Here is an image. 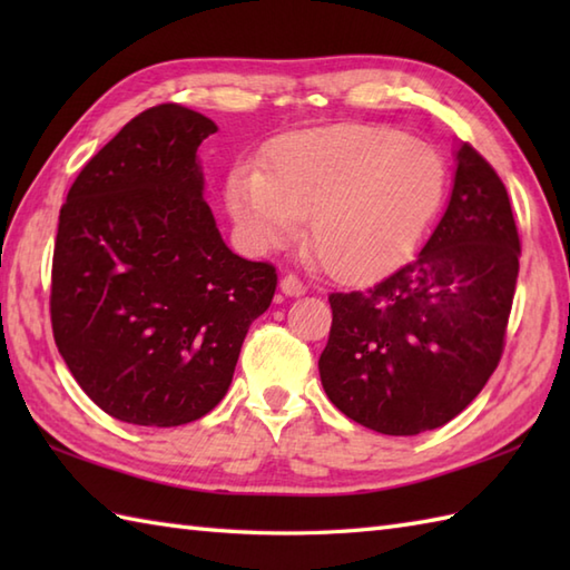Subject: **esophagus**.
I'll list each match as a JSON object with an SVG mask.
<instances>
[{
    "label": "esophagus",
    "mask_w": 570,
    "mask_h": 570,
    "mask_svg": "<svg viewBox=\"0 0 570 570\" xmlns=\"http://www.w3.org/2000/svg\"><path fill=\"white\" fill-rule=\"evenodd\" d=\"M282 292L286 294V296H301V294H306L308 288H306V284L301 282V278L296 276V274H284L282 276Z\"/></svg>",
    "instance_id": "34e87169"
}]
</instances>
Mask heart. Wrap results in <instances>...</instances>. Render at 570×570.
<instances>
[{"label":"heart","mask_w":570,"mask_h":570,"mask_svg":"<svg viewBox=\"0 0 570 570\" xmlns=\"http://www.w3.org/2000/svg\"><path fill=\"white\" fill-rule=\"evenodd\" d=\"M443 164L402 131L337 125L278 139L266 168L242 164L227 203L254 247L292 239L308 217L318 262L345 282L372 278L414 249L439 208Z\"/></svg>","instance_id":"heart-1"}]
</instances>
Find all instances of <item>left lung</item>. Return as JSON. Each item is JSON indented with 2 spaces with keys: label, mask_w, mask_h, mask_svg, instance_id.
I'll return each mask as SVG.
<instances>
[{
  "label": "left lung",
  "mask_w": 570,
  "mask_h": 570,
  "mask_svg": "<svg viewBox=\"0 0 570 570\" xmlns=\"http://www.w3.org/2000/svg\"><path fill=\"white\" fill-rule=\"evenodd\" d=\"M519 254L502 178L465 141L451 203L416 257L370 288L328 296L318 370L331 402L386 435L455 419L500 365Z\"/></svg>",
  "instance_id": "8db88e82"
}]
</instances>
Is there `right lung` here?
<instances>
[{"instance_id": "right-lung-1", "label": "right lung", "mask_w": 570, "mask_h": 570, "mask_svg": "<svg viewBox=\"0 0 570 570\" xmlns=\"http://www.w3.org/2000/svg\"><path fill=\"white\" fill-rule=\"evenodd\" d=\"M213 119L149 107L82 166L60 208L51 325L80 390L137 426H184L225 396L276 269L227 249L196 151Z\"/></svg>"}]
</instances>
